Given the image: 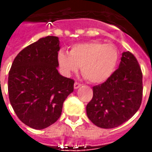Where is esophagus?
I'll list each match as a JSON object with an SVG mask.
<instances>
[{
  "instance_id": "obj_1",
  "label": "esophagus",
  "mask_w": 152,
  "mask_h": 152,
  "mask_svg": "<svg viewBox=\"0 0 152 152\" xmlns=\"http://www.w3.org/2000/svg\"><path fill=\"white\" fill-rule=\"evenodd\" d=\"M80 86H81V84H80V83L78 82H76L75 84H74V89H79Z\"/></svg>"
}]
</instances>
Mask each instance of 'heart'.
I'll return each instance as SVG.
<instances>
[{
  "mask_svg": "<svg viewBox=\"0 0 152 152\" xmlns=\"http://www.w3.org/2000/svg\"><path fill=\"white\" fill-rule=\"evenodd\" d=\"M119 61V53L112 45L100 41H87L71 47L69 53L59 51L58 62L66 76L81 67L83 76L94 84L105 82L114 73Z\"/></svg>",
  "mask_w": 152,
  "mask_h": 152,
  "instance_id": "heart-1",
  "label": "heart"
}]
</instances>
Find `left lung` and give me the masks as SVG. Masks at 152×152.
I'll return each mask as SVG.
<instances>
[{
  "label": "left lung",
  "mask_w": 152,
  "mask_h": 152,
  "mask_svg": "<svg viewBox=\"0 0 152 152\" xmlns=\"http://www.w3.org/2000/svg\"><path fill=\"white\" fill-rule=\"evenodd\" d=\"M86 106L87 116L102 129H112L129 121L139 109L142 98V73L129 51L122 53L119 68L105 82L93 87Z\"/></svg>",
  "instance_id": "8db88e82"
}]
</instances>
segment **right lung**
I'll return each instance as SVG.
<instances>
[{
  "mask_svg": "<svg viewBox=\"0 0 152 152\" xmlns=\"http://www.w3.org/2000/svg\"><path fill=\"white\" fill-rule=\"evenodd\" d=\"M59 40L48 36L21 50L9 72V99L18 119L43 129L60 117L63 102L74 90V80L60 75Z\"/></svg>",
  "mask_w": 152,
  "mask_h": 152,
  "instance_id": "add662e5",
  "label": "right lung"
}]
</instances>
